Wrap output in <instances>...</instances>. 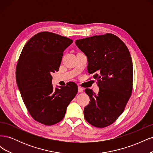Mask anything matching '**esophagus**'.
<instances>
[{
    "label": "esophagus",
    "instance_id": "34e87169",
    "mask_svg": "<svg viewBox=\"0 0 153 153\" xmlns=\"http://www.w3.org/2000/svg\"><path fill=\"white\" fill-rule=\"evenodd\" d=\"M83 91H84V89L82 87H78V92H83Z\"/></svg>",
    "mask_w": 153,
    "mask_h": 153
}]
</instances>
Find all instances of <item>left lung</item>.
Returning a JSON list of instances; mask_svg holds the SVG:
<instances>
[{
  "label": "left lung",
  "mask_w": 153,
  "mask_h": 153,
  "mask_svg": "<svg viewBox=\"0 0 153 153\" xmlns=\"http://www.w3.org/2000/svg\"><path fill=\"white\" fill-rule=\"evenodd\" d=\"M87 56V70L94 74L98 94L86 89L90 102L84 117L92 126L104 128L114 123L125 108L133 86L131 55L122 40L112 34L94 36L75 42Z\"/></svg>",
  "instance_id": "left-lung-1"
}]
</instances>
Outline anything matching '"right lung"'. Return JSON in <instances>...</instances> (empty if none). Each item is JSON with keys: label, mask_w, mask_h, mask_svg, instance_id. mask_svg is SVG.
<instances>
[{"label": "right lung", "mask_w": 153, "mask_h": 153, "mask_svg": "<svg viewBox=\"0 0 153 153\" xmlns=\"http://www.w3.org/2000/svg\"><path fill=\"white\" fill-rule=\"evenodd\" d=\"M72 43L66 37L41 32L27 41L18 59L16 80L22 98L31 116L45 125L61 121L78 92L74 82L55 89L52 84L51 74L59 70L63 52Z\"/></svg>", "instance_id": "1"}]
</instances>
